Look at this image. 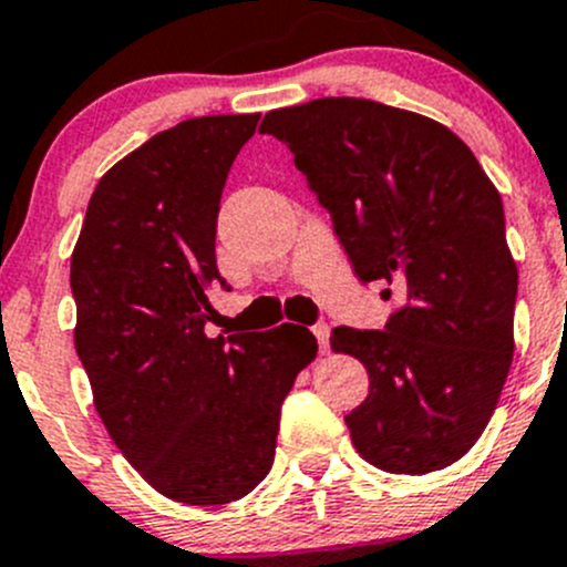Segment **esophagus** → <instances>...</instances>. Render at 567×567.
<instances>
[{
  "label": "esophagus",
  "mask_w": 567,
  "mask_h": 567,
  "mask_svg": "<svg viewBox=\"0 0 567 567\" xmlns=\"http://www.w3.org/2000/svg\"><path fill=\"white\" fill-rule=\"evenodd\" d=\"M312 334H316L320 353H329V337H331V329H329V326H326V323L312 326Z\"/></svg>",
  "instance_id": "34e87169"
}]
</instances>
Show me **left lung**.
Here are the masks:
<instances>
[{
  "instance_id": "8db88e82",
  "label": "left lung",
  "mask_w": 567,
  "mask_h": 567,
  "mask_svg": "<svg viewBox=\"0 0 567 567\" xmlns=\"http://www.w3.org/2000/svg\"><path fill=\"white\" fill-rule=\"evenodd\" d=\"M260 134L290 147L357 277L403 301L384 331H331V351L370 375V394L346 416L357 453L392 474L463 458L516 351L518 268L496 186L447 125L379 101L274 109Z\"/></svg>"
}]
</instances>
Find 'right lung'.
I'll list each match as a JSON object with an SVG mask.
<instances>
[{"mask_svg":"<svg viewBox=\"0 0 567 567\" xmlns=\"http://www.w3.org/2000/svg\"><path fill=\"white\" fill-rule=\"evenodd\" d=\"M260 114L192 117L101 177L71 255L73 342L106 433L147 485L227 505L268 474L282 400L316 359L310 329L205 334L216 214Z\"/></svg>","mask_w":567,"mask_h":567,"instance_id":"add662e5","label":"right lung"}]
</instances>
